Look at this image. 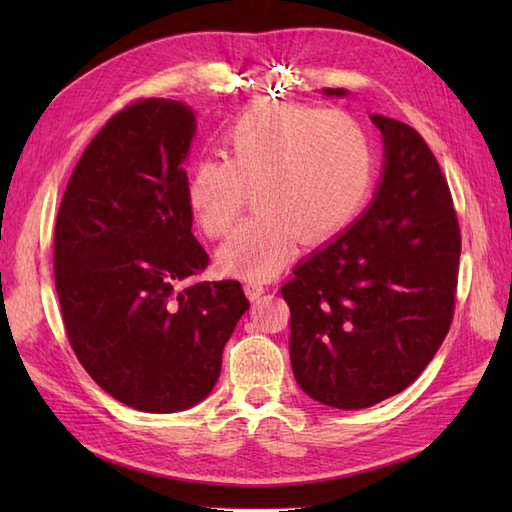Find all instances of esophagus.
I'll return each mask as SVG.
<instances>
[{"label":"esophagus","mask_w":512,"mask_h":512,"mask_svg":"<svg viewBox=\"0 0 512 512\" xmlns=\"http://www.w3.org/2000/svg\"><path fill=\"white\" fill-rule=\"evenodd\" d=\"M244 290H246V295H248L250 301H257L268 288L264 284H257V281H248V284L244 286Z\"/></svg>","instance_id":"esophagus-1"}]
</instances>
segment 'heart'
I'll return each instance as SVG.
<instances>
[{"label":"heart","mask_w":512,"mask_h":512,"mask_svg":"<svg viewBox=\"0 0 512 512\" xmlns=\"http://www.w3.org/2000/svg\"><path fill=\"white\" fill-rule=\"evenodd\" d=\"M224 158L195 162L187 200L200 231L231 233L253 191L257 213L217 253L228 275L277 277L297 237L330 239L350 224L374 182V145L352 114L303 103H257L226 129Z\"/></svg>","instance_id":"obj_1"}]
</instances>
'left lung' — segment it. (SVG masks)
<instances>
[{"label": "left lung", "instance_id": "1", "mask_svg": "<svg viewBox=\"0 0 512 512\" xmlns=\"http://www.w3.org/2000/svg\"><path fill=\"white\" fill-rule=\"evenodd\" d=\"M369 118L387 158L372 206L281 286L292 372L310 398L336 409L407 389L449 334L458 290L460 224L436 156L407 123Z\"/></svg>", "mask_w": 512, "mask_h": 512}]
</instances>
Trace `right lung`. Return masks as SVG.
<instances>
[{
	"label": "right lung",
	"mask_w": 512,
	"mask_h": 512,
	"mask_svg": "<svg viewBox=\"0 0 512 512\" xmlns=\"http://www.w3.org/2000/svg\"><path fill=\"white\" fill-rule=\"evenodd\" d=\"M193 132L178 101L123 107L76 162L54 226V286L76 358L112 398L149 413L211 394L248 310L235 279L178 290L209 266L182 169Z\"/></svg>",
	"instance_id": "add662e5"
}]
</instances>
